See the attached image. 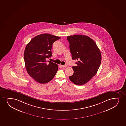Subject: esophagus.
I'll use <instances>...</instances> for the list:
<instances>
[{"label": "esophagus", "mask_w": 126, "mask_h": 126, "mask_svg": "<svg viewBox=\"0 0 126 126\" xmlns=\"http://www.w3.org/2000/svg\"><path fill=\"white\" fill-rule=\"evenodd\" d=\"M61 67H62V68H65V67H66L67 66V65H61Z\"/></svg>", "instance_id": "obj_1"}]
</instances>
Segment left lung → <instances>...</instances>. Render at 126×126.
<instances>
[{
  "label": "left lung",
  "instance_id": "8db88e82",
  "mask_svg": "<svg viewBox=\"0 0 126 126\" xmlns=\"http://www.w3.org/2000/svg\"><path fill=\"white\" fill-rule=\"evenodd\" d=\"M67 40L72 59L77 60V66L72 67L74 73L69 79L75 84H85L97 73L102 59L100 51L95 42L87 36L70 35Z\"/></svg>",
  "mask_w": 126,
  "mask_h": 126
}]
</instances>
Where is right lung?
Here are the masks:
<instances>
[{"label":"right lung","instance_id":"add662e5","mask_svg":"<svg viewBox=\"0 0 126 126\" xmlns=\"http://www.w3.org/2000/svg\"><path fill=\"white\" fill-rule=\"evenodd\" d=\"M61 37L49 34H40L27 44L24 52L26 69L31 77L38 83L44 84L53 79L58 65L46 59L52 56V45Z\"/></svg>","mask_w":126,"mask_h":126}]
</instances>
